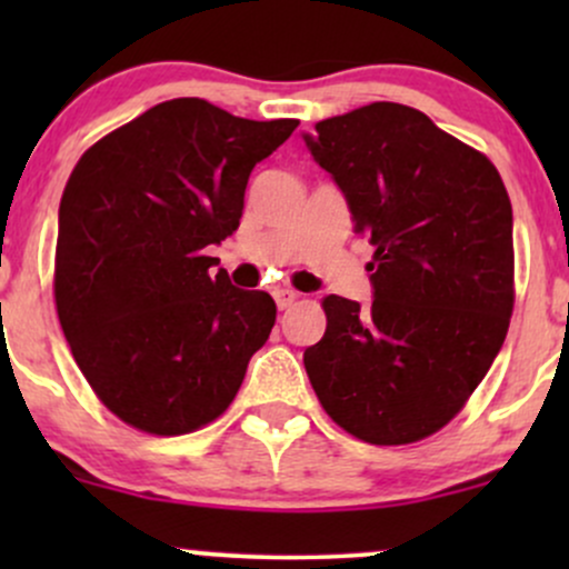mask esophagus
I'll return each instance as SVG.
<instances>
[{"label": "esophagus", "instance_id": "1", "mask_svg": "<svg viewBox=\"0 0 569 569\" xmlns=\"http://www.w3.org/2000/svg\"><path fill=\"white\" fill-rule=\"evenodd\" d=\"M272 297H276V305L280 307V310H286V307H291L293 302H297V291H291V289H276L272 291Z\"/></svg>", "mask_w": 569, "mask_h": 569}]
</instances>
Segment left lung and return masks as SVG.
Here are the masks:
<instances>
[{
    "mask_svg": "<svg viewBox=\"0 0 569 569\" xmlns=\"http://www.w3.org/2000/svg\"><path fill=\"white\" fill-rule=\"evenodd\" d=\"M377 248L375 299H323L305 369L326 415L393 447L447 426L502 348L513 310V213L498 168L428 114L377 101L302 133Z\"/></svg>",
    "mask_w": 569,
    "mask_h": 569,
    "instance_id": "left-lung-1",
    "label": "left lung"
}]
</instances>
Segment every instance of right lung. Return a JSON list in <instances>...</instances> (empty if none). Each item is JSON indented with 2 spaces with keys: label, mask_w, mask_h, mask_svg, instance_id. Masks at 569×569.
I'll return each mask as SVG.
<instances>
[{
  "label": "right lung",
  "mask_w": 569,
  "mask_h": 569,
  "mask_svg": "<svg viewBox=\"0 0 569 569\" xmlns=\"http://www.w3.org/2000/svg\"><path fill=\"white\" fill-rule=\"evenodd\" d=\"M297 120L173 98L82 154L58 208L56 310L77 367L122 422L192 433L232 403L276 326L267 291L206 257L238 230L253 166Z\"/></svg>",
  "instance_id": "obj_1"
}]
</instances>
